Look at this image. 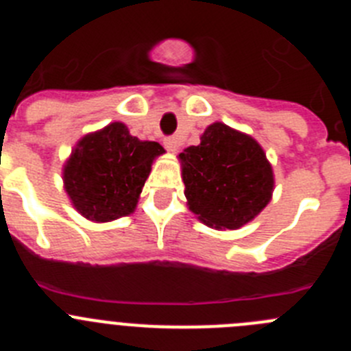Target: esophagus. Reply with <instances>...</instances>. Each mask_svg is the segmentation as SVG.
Masks as SVG:
<instances>
[{
    "label": "esophagus",
    "instance_id": "esophagus-1",
    "mask_svg": "<svg viewBox=\"0 0 351 351\" xmlns=\"http://www.w3.org/2000/svg\"><path fill=\"white\" fill-rule=\"evenodd\" d=\"M165 147L169 149L170 153H176V151H178V149H179V141L176 137L165 138Z\"/></svg>",
    "mask_w": 351,
    "mask_h": 351
}]
</instances>
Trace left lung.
<instances>
[{
	"label": "left lung",
	"mask_w": 351,
	"mask_h": 351,
	"mask_svg": "<svg viewBox=\"0 0 351 351\" xmlns=\"http://www.w3.org/2000/svg\"><path fill=\"white\" fill-rule=\"evenodd\" d=\"M188 206L213 228H241L271 202L274 176L262 145L223 123L179 154Z\"/></svg>",
	"instance_id": "obj_1"
}]
</instances>
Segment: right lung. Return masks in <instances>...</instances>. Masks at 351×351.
Masks as SVG:
<instances>
[{"mask_svg":"<svg viewBox=\"0 0 351 351\" xmlns=\"http://www.w3.org/2000/svg\"><path fill=\"white\" fill-rule=\"evenodd\" d=\"M158 142L138 141L123 123H110L77 142L63 167L64 190L84 218L112 221L135 210Z\"/></svg>","mask_w":351,"mask_h":351,"instance_id":"1","label":"right lung"}]
</instances>
